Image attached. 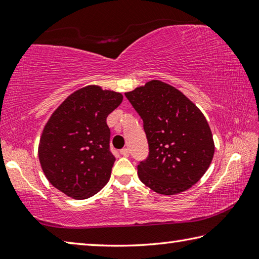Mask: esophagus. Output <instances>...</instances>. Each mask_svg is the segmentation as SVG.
<instances>
[{
    "label": "esophagus",
    "instance_id": "esophagus-1",
    "mask_svg": "<svg viewBox=\"0 0 259 259\" xmlns=\"http://www.w3.org/2000/svg\"><path fill=\"white\" fill-rule=\"evenodd\" d=\"M120 153H121V155L122 156H129V150L128 148H122V150L120 151Z\"/></svg>",
    "mask_w": 259,
    "mask_h": 259
}]
</instances>
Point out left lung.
Here are the masks:
<instances>
[{
	"instance_id": "obj_1",
	"label": "left lung",
	"mask_w": 259,
	"mask_h": 259,
	"mask_svg": "<svg viewBox=\"0 0 259 259\" xmlns=\"http://www.w3.org/2000/svg\"><path fill=\"white\" fill-rule=\"evenodd\" d=\"M143 120L148 156L138 177L159 194L172 195L200 181L211 163V130L200 109L176 88L153 80L125 93Z\"/></svg>"
}]
</instances>
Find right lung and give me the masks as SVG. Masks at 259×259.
<instances>
[{
  "label": "right lung",
  "instance_id": "right-lung-1",
  "mask_svg": "<svg viewBox=\"0 0 259 259\" xmlns=\"http://www.w3.org/2000/svg\"><path fill=\"white\" fill-rule=\"evenodd\" d=\"M122 95L89 85L75 91L52 114L41 136L38 159L48 181L74 199H88L106 185L115 156L108 114Z\"/></svg>",
  "mask_w": 259,
  "mask_h": 259
}]
</instances>
